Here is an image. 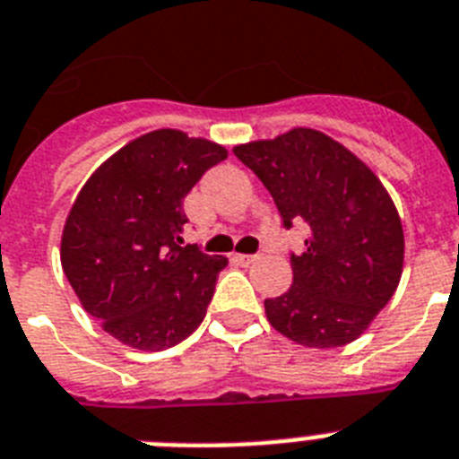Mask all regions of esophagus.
I'll return each instance as SVG.
<instances>
[{
    "label": "esophagus",
    "mask_w": 459,
    "mask_h": 459,
    "mask_svg": "<svg viewBox=\"0 0 459 459\" xmlns=\"http://www.w3.org/2000/svg\"><path fill=\"white\" fill-rule=\"evenodd\" d=\"M232 260H234V263H237V264H244V267H246V264L255 263L257 255H246V253H234Z\"/></svg>",
    "instance_id": "obj_1"
}]
</instances>
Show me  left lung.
Instances as JSON below:
<instances>
[{
	"label": "left lung",
	"mask_w": 459,
	"mask_h": 459,
	"mask_svg": "<svg viewBox=\"0 0 459 459\" xmlns=\"http://www.w3.org/2000/svg\"><path fill=\"white\" fill-rule=\"evenodd\" d=\"M234 154L270 189L283 227H309L305 251L290 255L293 286L264 300L270 324L316 350L354 342L403 272V227L385 185L314 128L237 145Z\"/></svg>",
	"instance_id": "1"
}]
</instances>
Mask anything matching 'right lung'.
<instances>
[{
  "label": "right lung",
  "instance_id": "add662e5",
  "mask_svg": "<svg viewBox=\"0 0 459 459\" xmlns=\"http://www.w3.org/2000/svg\"><path fill=\"white\" fill-rule=\"evenodd\" d=\"M227 150L176 128L124 145L70 208L60 264L102 331L143 351L169 350L206 316L227 257L183 244V199Z\"/></svg>",
  "mask_w": 459,
  "mask_h": 459
}]
</instances>
